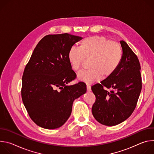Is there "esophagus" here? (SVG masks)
Masks as SVG:
<instances>
[{
    "label": "esophagus",
    "instance_id": "obj_1",
    "mask_svg": "<svg viewBox=\"0 0 154 154\" xmlns=\"http://www.w3.org/2000/svg\"><path fill=\"white\" fill-rule=\"evenodd\" d=\"M86 88H87V91H91V86H90V85H89V84H87V85H86Z\"/></svg>",
    "mask_w": 154,
    "mask_h": 154
}]
</instances>
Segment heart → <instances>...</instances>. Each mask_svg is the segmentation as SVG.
I'll use <instances>...</instances> for the list:
<instances>
[{
  "label": "heart",
  "mask_w": 154,
  "mask_h": 154,
  "mask_svg": "<svg viewBox=\"0 0 154 154\" xmlns=\"http://www.w3.org/2000/svg\"><path fill=\"white\" fill-rule=\"evenodd\" d=\"M68 60L71 68L80 71L85 59H90L88 70L78 75L79 80L91 83L100 79L103 75H112L118 68L122 58L120 44L104 36H93L83 39L79 48L72 47L68 52Z\"/></svg>",
  "instance_id": "1"
}]
</instances>
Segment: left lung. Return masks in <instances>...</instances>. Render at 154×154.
<instances>
[{"instance_id":"left-lung-1","label":"left lung","mask_w":154,"mask_h":154,"mask_svg":"<svg viewBox=\"0 0 154 154\" xmlns=\"http://www.w3.org/2000/svg\"><path fill=\"white\" fill-rule=\"evenodd\" d=\"M120 42L123 54L119 66L91 86L96 96L92 113L99 123L108 126L119 124L132 114L142 88L139 60L125 41Z\"/></svg>"}]
</instances>
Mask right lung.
I'll return each instance as SVG.
<instances>
[{"mask_svg": "<svg viewBox=\"0 0 154 154\" xmlns=\"http://www.w3.org/2000/svg\"><path fill=\"white\" fill-rule=\"evenodd\" d=\"M82 37L68 33L48 35L38 43L26 64L22 79L21 96L32 120L38 126L54 129L69 118L74 100L86 91L76 78L68 52Z\"/></svg>", "mask_w": 154, "mask_h": 154, "instance_id": "1", "label": "right lung"}]
</instances>
